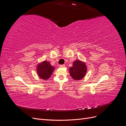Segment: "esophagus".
<instances>
[{
	"label": "esophagus",
	"instance_id": "1",
	"mask_svg": "<svg viewBox=\"0 0 126 126\" xmlns=\"http://www.w3.org/2000/svg\"><path fill=\"white\" fill-rule=\"evenodd\" d=\"M59 67L60 68H63V67H65V66H64V64H60V65L59 66Z\"/></svg>",
	"mask_w": 126,
	"mask_h": 126
}]
</instances>
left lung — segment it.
<instances>
[{"label":"left lung","mask_w":126,"mask_h":126,"mask_svg":"<svg viewBox=\"0 0 126 126\" xmlns=\"http://www.w3.org/2000/svg\"><path fill=\"white\" fill-rule=\"evenodd\" d=\"M87 72L85 63L77 60L73 63L72 67L69 68V73L71 77L76 80H80L85 77Z\"/></svg>","instance_id":"obj_1"}]
</instances>
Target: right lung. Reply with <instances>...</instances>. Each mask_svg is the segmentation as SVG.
<instances>
[{
  "label": "right lung",
  "instance_id": "add662e5",
  "mask_svg": "<svg viewBox=\"0 0 126 126\" xmlns=\"http://www.w3.org/2000/svg\"><path fill=\"white\" fill-rule=\"evenodd\" d=\"M54 70V67L47 61H44L39 63L37 67L38 75L41 79L44 80L48 79L50 77Z\"/></svg>",
  "mask_w": 126,
  "mask_h": 126
}]
</instances>
